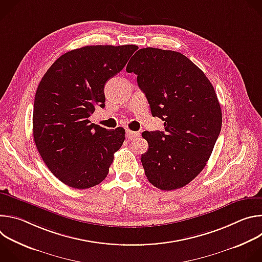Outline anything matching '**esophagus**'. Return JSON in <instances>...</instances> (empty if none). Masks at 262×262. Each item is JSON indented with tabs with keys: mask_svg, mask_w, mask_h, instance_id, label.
<instances>
[{
	"mask_svg": "<svg viewBox=\"0 0 262 262\" xmlns=\"http://www.w3.org/2000/svg\"><path fill=\"white\" fill-rule=\"evenodd\" d=\"M138 137H140V134L139 133H137V132H132V130H129V129H127L126 130V138L128 139V140H134V139H136V138H138Z\"/></svg>",
	"mask_w": 262,
	"mask_h": 262,
	"instance_id": "obj_1",
	"label": "esophagus"
}]
</instances>
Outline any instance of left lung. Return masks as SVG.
Listing matches in <instances>:
<instances>
[{
	"label": "left lung",
	"mask_w": 262,
	"mask_h": 262,
	"mask_svg": "<svg viewBox=\"0 0 262 262\" xmlns=\"http://www.w3.org/2000/svg\"><path fill=\"white\" fill-rule=\"evenodd\" d=\"M137 74L152 116L165 132H144L148 151L141 162L152 185L180 189L205 167L222 127V111L204 72L184 55L155 48L139 50L126 66Z\"/></svg>",
	"instance_id": "obj_1"
}]
</instances>
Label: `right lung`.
<instances>
[{
	"label": "right lung",
	"instance_id": "add662e5",
	"mask_svg": "<svg viewBox=\"0 0 262 262\" xmlns=\"http://www.w3.org/2000/svg\"><path fill=\"white\" fill-rule=\"evenodd\" d=\"M138 49L127 45L72 50L58 58L40 81L34 99V141L50 171L66 185L89 189L106 177L125 130H107L89 117L97 105L104 106L105 83Z\"/></svg>",
	"mask_w": 262,
	"mask_h": 262
}]
</instances>
